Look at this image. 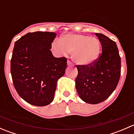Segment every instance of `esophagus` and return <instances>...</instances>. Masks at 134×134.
I'll list each match as a JSON object with an SVG mask.
<instances>
[{"label":"esophagus","instance_id":"esophagus-1","mask_svg":"<svg viewBox=\"0 0 134 134\" xmlns=\"http://www.w3.org/2000/svg\"><path fill=\"white\" fill-rule=\"evenodd\" d=\"M67 65H68L69 66L72 65V63L70 60H67Z\"/></svg>","mask_w":134,"mask_h":134}]
</instances>
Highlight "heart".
Listing matches in <instances>:
<instances>
[{"label":"heart","instance_id":"b5f03b06","mask_svg":"<svg viewBox=\"0 0 134 134\" xmlns=\"http://www.w3.org/2000/svg\"><path fill=\"white\" fill-rule=\"evenodd\" d=\"M52 49L59 55L71 52V58L76 64L87 65L98 58L101 44L95 37L82 34H66L60 40H56Z\"/></svg>","mask_w":134,"mask_h":134}]
</instances>
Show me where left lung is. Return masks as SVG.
Returning <instances> with one entry per match:
<instances>
[{
	"label": "left lung",
	"instance_id": "1",
	"mask_svg": "<svg viewBox=\"0 0 134 134\" xmlns=\"http://www.w3.org/2000/svg\"><path fill=\"white\" fill-rule=\"evenodd\" d=\"M102 52L87 65H76V89L82 100L98 104L107 99L117 87L121 76V57L115 42L102 34L95 33Z\"/></svg>",
	"mask_w": 134,
	"mask_h": 134
}]
</instances>
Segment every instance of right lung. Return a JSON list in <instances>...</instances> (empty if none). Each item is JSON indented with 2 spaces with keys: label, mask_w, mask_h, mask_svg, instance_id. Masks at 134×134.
I'll return each instance as SVG.
<instances>
[{
  "label": "right lung",
  "mask_w": 134,
  "mask_h": 134,
  "mask_svg": "<svg viewBox=\"0 0 134 134\" xmlns=\"http://www.w3.org/2000/svg\"><path fill=\"white\" fill-rule=\"evenodd\" d=\"M56 34L29 32L15 43L11 74L19 95L32 105L44 106L54 99L58 80L67 68V58L50 51Z\"/></svg>",
  "instance_id": "obj_1"
}]
</instances>
